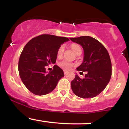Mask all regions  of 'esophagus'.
I'll return each mask as SVG.
<instances>
[{"label":"esophagus","instance_id":"obj_1","mask_svg":"<svg viewBox=\"0 0 129 129\" xmlns=\"http://www.w3.org/2000/svg\"><path fill=\"white\" fill-rule=\"evenodd\" d=\"M63 73H64L65 75H67V74L69 73V72H68V71H66V70H63Z\"/></svg>","mask_w":129,"mask_h":129}]
</instances>
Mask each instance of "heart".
Returning a JSON list of instances; mask_svg holds the SVG:
<instances>
[{"mask_svg": "<svg viewBox=\"0 0 129 129\" xmlns=\"http://www.w3.org/2000/svg\"><path fill=\"white\" fill-rule=\"evenodd\" d=\"M71 48H72V50H73L76 54L79 52H80V51H81V47H80V46L76 44H72V45H71ZM64 49L65 48L63 45H61L59 48L58 50H57V56H58V57H60V56L62 55L63 51H64ZM58 65L61 69L64 70H69L72 69V68L73 67V66H74L73 63L70 62L68 61V60H62L60 62H59Z\"/></svg>", "mask_w": 129, "mask_h": 129, "instance_id": "heart-1", "label": "heart"}]
</instances>
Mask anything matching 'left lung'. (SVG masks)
Instances as JSON below:
<instances>
[{
    "label": "left lung",
    "mask_w": 129,
    "mask_h": 129,
    "mask_svg": "<svg viewBox=\"0 0 129 129\" xmlns=\"http://www.w3.org/2000/svg\"><path fill=\"white\" fill-rule=\"evenodd\" d=\"M82 46L83 62L76 68L79 72H87L85 78L78 75L71 82L73 92L82 98H91L105 89L111 78L112 63L107 50L98 40L90 36L70 38Z\"/></svg>",
    "instance_id": "8db88e82"
}]
</instances>
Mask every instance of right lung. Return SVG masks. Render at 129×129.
Segmentation results:
<instances>
[{
    "mask_svg": "<svg viewBox=\"0 0 129 129\" xmlns=\"http://www.w3.org/2000/svg\"><path fill=\"white\" fill-rule=\"evenodd\" d=\"M67 41L69 39L65 37L42 35L26 44L19 58L18 69L22 82L31 92L39 96L48 94L64 76L57 65L49 73L45 67L56 63L57 50Z\"/></svg>",
    "mask_w": 129,
    "mask_h": 129,
    "instance_id": "1",
    "label": "right lung"
}]
</instances>
